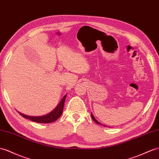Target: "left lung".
Returning <instances> with one entry per match:
<instances>
[{"instance_id":"8db88e82","label":"left lung","mask_w":159,"mask_h":159,"mask_svg":"<svg viewBox=\"0 0 159 159\" xmlns=\"http://www.w3.org/2000/svg\"><path fill=\"white\" fill-rule=\"evenodd\" d=\"M91 117H92V119L93 120V121H94L95 122H96V123H97V124H100V125H103L102 124H101V123H100V122H99L98 121H97V120H96V119L95 118V117H94V116H93V115L92 114V113H91ZM104 126H105V125H104Z\"/></svg>"}]
</instances>
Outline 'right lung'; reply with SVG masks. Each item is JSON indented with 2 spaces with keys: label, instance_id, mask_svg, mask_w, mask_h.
Wrapping results in <instances>:
<instances>
[{
  "label": "right lung",
  "instance_id": "add662e5",
  "mask_svg": "<svg viewBox=\"0 0 159 159\" xmlns=\"http://www.w3.org/2000/svg\"><path fill=\"white\" fill-rule=\"evenodd\" d=\"M66 95H65L62 99L61 100L59 104L57 105V107L54 109V110L52 111L50 113H48V114L45 116H27L25 114H23V113H20L18 111V113L21 115L24 118L28 119L30 120H31L32 121L37 122V123L40 124H48V123H52V122H54L56 120H58L60 116L62 115V111H63V108H64V101L66 99Z\"/></svg>",
  "mask_w": 159,
  "mask_h": 159
}]
</instances>
